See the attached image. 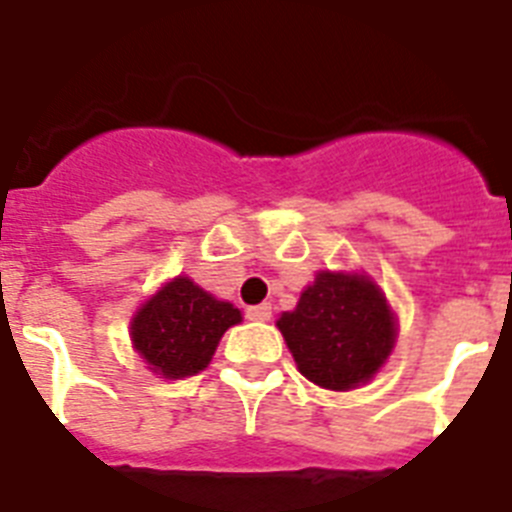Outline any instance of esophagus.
Listing matches in <instances>:
<instances>
[{"instance_id": "1", "label": "esophagus", "mask_w": 512, "mask_h": 512, "mask_svg": "<svg viewBox=\"0 0 512 512\" xmlns=\"http://www.w3.org/2000/svg\"><path fill=\"white\" fill-rule=\"evenodd\" d=\"M244 315H247V320H252V322H265V320H270V315H273V309H270V304H255V307H247V312H244Z\"/></svg>"}]
</instances>
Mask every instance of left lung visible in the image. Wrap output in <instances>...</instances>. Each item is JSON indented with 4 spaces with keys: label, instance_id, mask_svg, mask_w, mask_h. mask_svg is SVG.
<instances>
[{
    "label": "left lung",
    "instance_id": "1",
    "mask_svg": "<svg viewBox=\"0 0 512 512\" xmlns=\"http://www.w3.org/2000/svg\"><path fill=\"white\" fill-rule=\"evenodd\" d=\"M278 328L299 372L328 390L367 382L395 343V320L375 283L328 270L302 291L294 312H283Z\"/></svg>",
    "mask_w": 512,
    "mask_h": 512
}]
</instances>
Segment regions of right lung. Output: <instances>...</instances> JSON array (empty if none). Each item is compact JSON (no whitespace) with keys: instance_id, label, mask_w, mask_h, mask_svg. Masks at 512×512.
I'll return each instance as SVG.
<instances>
[{"instance_id":"1","label":"right lung","mask_w":512,"mask_h":512,"mask_svg":"<svg viewBox=\"0 0 512 512\" xmlns=\"http://www.w3.org/2000/svg\"><path fill=\"white\" fill-rule=\"evenodd\" d=\"M239 320L242 312L234 304L218 302L179 276L137 312L132 343L153 372L179 380L208 367L221 336Z\"/></svg>"}]
</instances>
